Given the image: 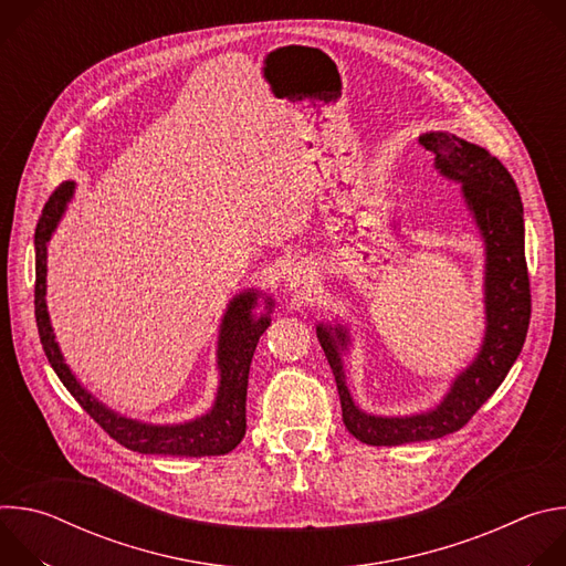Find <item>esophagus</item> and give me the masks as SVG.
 Instances as JSON below:
<instances>
[{"label":"esophagus","instance_id":"1","mask_svg":"<svg viewBox=\"0 0 566 566\" xmlns=\"http://www.w3.org/2000/svg\"><path fill=\"white\" fill-rule=\"evenodd\" d=\"M308 280H311V273L304 264H295L289 273H286V280H284V286L289 291H304L308 286Z\"/></svg>","mask_w":566,"mask_h":566}]
</instances>
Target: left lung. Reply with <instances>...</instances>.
Wrapping results in <instances>:
<instances>
[{"label": "left lung", "instance_id": "8db88e82", "mask_svg": "<svg viewBox=\"0 0 566 566\" xmlns=\"http://www.w3.org/2000/svg\"><path fill=\"white\" fill-rule=\"evenodd\" d=\"M419 140L434 151V170L459 186L461 201L483 241L486 329L472 363L452 378L450 389L432 410L380 417L360 410L347 387L349 327L340 322H319L315 334L338 385L345 428L367 446L430 441L463 428L502 385L528 332L531 289L524 258V208L513 177L489 149L450 132H426Z\"/></svg>", "mask_w": 566, "mask_h": 566}]
</instances>
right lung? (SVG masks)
<instances>
[{
	"mask_svg": "<svg viewBox=\"0 0 566 566\" xmlns=\"http://www.w3.org/2000/svg\"><path fill=\"white\" fill-rule=\"evenodd\" d=\"M75 184H62L46 201L35 228V319L44 354L83 410L120 446L140 454H172V457H217L234 450L247 434V389L249 371L260 336L271 325L275 302L260 289L239 291L226 306L219 338H217V371L219 385L212 408L184 423H145L129 419L98 400L66 365L55 340L46 308V253L49 241L62 221ZM265 304L258 314L254 308Z\"/></svg>",
	"mask_w": 566,
	"mask_h": 566,
	"instance_id": "obj_1",
	"label": "right lung"
}]
</instances>
